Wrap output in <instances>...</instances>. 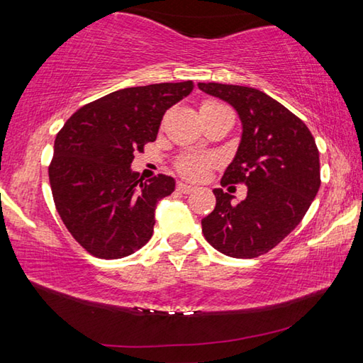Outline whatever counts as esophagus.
<instances>
[{"label": "esophagus", "instance_id": "1", "mask_svg": "<svg viewBox=\"0 0 363 363\" xmlns=\"http://www.w3.org/2000/svg\"><path fill=\"white\" fill-rule=\"evenodd\" d=\"M177 190H179L181 194H190V192H194L195 187L194 186H189V184L179 182V184H177Z\"/></svg>", "mask_w": 363, "mask_h": 363}]
</instances>
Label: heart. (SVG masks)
Wrapping results in <instances>:
<instances>
[{"label": "heart", "mask_w": 363, "mask_h": 363, "mask_svg": "<svg viewBox=\"0 0 363 363\" xmlns=\"http://www.w3.org/2000/svg\"><path fill=\"white\" fill-rule=\"evenodd\" d=\"M213 106H219V104L208 101L201 107H213ZM210 164H211L210 158L190 155V157H184L181 162L177 163V169H179V173L182 176L189 177V179H200V177L206 173V169L210 168Z\"/></svg>", "instance_id": "heart-1"}]
</instances>
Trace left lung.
<instances>
[{"mask_svg":"<svg viewBox=\"0 0 363 363\" xmlns=\"http://www.w3.org/2000/svg\"><path fill=\"white\" fill-rule=\"evenodd\" d=\"M205 94L235 108L242 138L220 184L247 186V199L214 189L216 208L201 219L208 243L225 256L256 257L284 240L320 187L315 140L303 121L259 89L199 83Z\"/></svg>","mask_w":363,"mask_h":363,"instance_id":"8db88e82","label":"left lung"}]
</instances>
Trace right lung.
Segmentation results:
<instances>
[{
  "label": "right lung",
  "instance_id": "1",
  "mask_svg": "<svg viewBox=\"0 0 363 363\" xmlns=\"http://www.w3.org/2000/svg\"><path fill=\"white\" fill-rule=\"evenodd\" d=\"M192 82L125 88L73 113L54 140L49 182L60 219L96 257L118 259L150 240L155 208L176 181H144L134 153L157 139L163 115L187 97Z\"/></svg>",
  "mask_w": 363,
  "mask_h": 363
}]
</instances>
